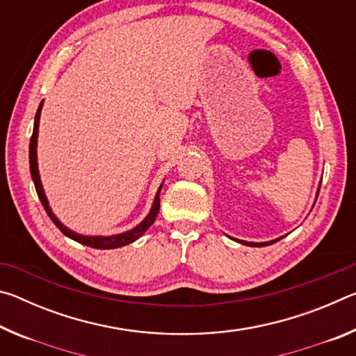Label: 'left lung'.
Wrapping results in <instances>:
<instances>
[{
    "instance_id": "8db88e82",
    "label": "left lung",
    "mask_w": 356,
    "mask_h": 356,
    "mask_svg": "<svg viewBox=\"0 0 356 356\" xmlns=\"http://www.w3.org/2000/svg\"><path fill=\"white\" fill-rule=\"evenodd\" d=\"M318 188H321V186H318ZM282 238V237H281ZM280 238H276V240H272V242H262V243H254V242H245V240H237L236 238V242H238V243H242V245H246V246H267V245H272V243H275V242H278Z\"/></svg>"
}]
</instances>
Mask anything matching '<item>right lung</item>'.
<instances>
[{"mask_svg":"<svg viewBox=\"0 0 356 356\" xmlns=\"http://www.w3.org/2000/svg\"><path fill=\"white\" fill-rule=\"evenodd\" d=\"M42 105H44V100L40 102V105L38 108V113H35L33 136H31V141H29V170H31V177H33V182H34V186H35V191H38V196H39V200L42 202V206H44V209H45L47 215L50 216V220L55 222L56 227L64 234V236H67L69 238L75 240V242L81 243V245L91 246V248H95V250L120 248V246H125V245H129L131 242H135V240L140 238L143 234L146 232L147 229L154 225L156 215H159V210H160V191H161V186H163V184L160 185L159 191H156L155 200H154V204H152V209H150V212L147 213L146 218H144L140 222V225L135 226L134 229H130V231H127V232L116 234V236H81V234H76V232L72 231V229L65 227L63 222L56 218L55 213L51 212L50 206H48L44 186H42L40 176H39V168H38V135H39V119H40Z\"/></svg>","mask_w":356,"mask_h":356,"instance_id":"add662e5","label":"right lung"}]
</instances>
